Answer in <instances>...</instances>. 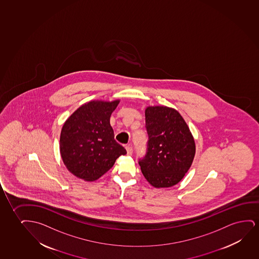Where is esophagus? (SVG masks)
I'll return each instance as SVG.
<instances>
[{
	"mask_svg": "<svg viewBox=\"0 0 259 259\" xmlns=\"http://www.w3.org/2000/svg\"><path fill=\"white\" fill-rule=\"evenodd\" d=\"M125 149H126V151H127V155H132L133 154V148H132L131 145H126L125 147Z\"/></svg>",
	"mask_w": 259,
	"mask_h": 259,
	"instance_id": "obj_1",
	"label": "esophagus"
}]
</instances>
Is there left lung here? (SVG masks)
<instances>
[{
    "label": "left lung",
    "mask_w": 259,
    "mask_h": 259,
    "mask_svg": "<svg viewBox=\"0 0 259 259\" xmlns=\"http://www.w3.org/2000/svg\"><path fill=\"white\" fill-rule=\"evenodd\" d=\"M148 142L139 164L146 180L155 188L177 184L191 166L195 141L177 110L149 107L145 111Z\"/></svg>",
    "instance_id": "obj_1"
}]
</instances>
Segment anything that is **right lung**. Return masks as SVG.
<instances>
[{
	"label": "right lung",
	"instance_id": "1",
	"mask_svg": "<svg viewBox=\"0 0 259 259\" xmlns=\"http://www.w3.org/2000/svg\"><path fill=\"white\" fill-rule=\"evenodd\" d=\"M119 101H93L79 107L65 121L60 136V153L75 176L96 181L113 166L126 150L114 139L110 117Z\"/></svg>",
	"mask_w": 259,
	"mask_h": 259
}]
</instances>
